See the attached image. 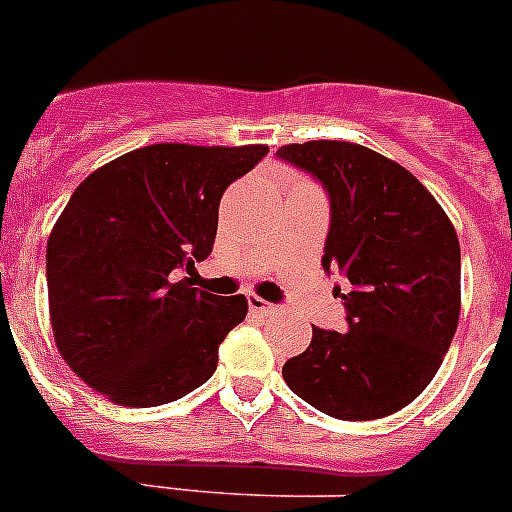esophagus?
<instances>
[{
	"mask_svg": "<svg viewBox=\"0 0 512 512\" xmlns=\"http://www.w3.org/2000/svg\"><path fill=\"white\" fill-rule=\"evenodd\" d=\"M248 310L251 312H261V315H271V312H277V307L269 305V302H264L261 297L251 295L248 297Z\"/></svg>",
	"mask_w": 512,
	"mask_h": 512,
	"instance_id": "34e87169",
	"label": "esophagus"
}]
</instances>
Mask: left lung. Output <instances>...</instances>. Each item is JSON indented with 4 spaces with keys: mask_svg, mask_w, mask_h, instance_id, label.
I'll use <instances>...</instances> for the list:
<instances>
[{
    "mask_svg": "<svg viewBox=\"0 0 512 512\" xmlns=\"http://www.w3.org/2000/svg\"><path fill=\"white\" fill-rule=\"evenodd\" d=\"M277 156L328 192L323 269L351 284L341 295L346 333L312 325L307 351L282 366L284 382L330 418L397 413L436 377L459 325L454 225L408 169L372 148L310 140Z\"/></svg>",
    "mask_w": 512,
    "mask_h": 512,
    "instance_id": "8db88e82",
    "label": "left lung"
}]
</instances>
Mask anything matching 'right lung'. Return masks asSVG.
I'll return each instance as SVG.
<instances>
[{
  "label": "right lung",
  "instance_id": "add662e5",
  "mask_svg": "<svg viewBox=\"0 0 512 512\" xmlns=\"http://www.w3.org/2000/svg\"><path fill=\"white\" fill-rule=\"evenodd\" d=\"M266 146L156 143L92 171L45 251L53 338L71 372L128 408L189 395L215 374L243 323V295L217 297L179 271L210 256L225 189Z\"/></svg>",
  "mask_w": 512,
  "mask_h": 512
}]
</instances>
